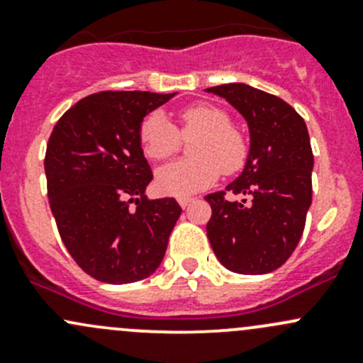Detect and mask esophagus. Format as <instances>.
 <instances>
[{"mask_svg":"<svg viewBox=\"0 0 363 363\" xmlns=\"http://www.w3.org/2000/svg\"><path fill=\"white\" fill-rule=\"evenodd\" d=\"M177 202H179V205H181V207H188V205L193 202V199H191V196H179Z\"/></svg>","mask_w":363,"mask_h":363,"instance_id":"esophagus-1","label":"esophagus"}]
</instances>
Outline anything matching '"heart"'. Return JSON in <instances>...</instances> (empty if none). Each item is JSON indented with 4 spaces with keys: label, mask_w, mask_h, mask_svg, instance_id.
Returning <instances> with one entry per match:
<instances>
[{
    "label": "heart",
    "mask_w": 363,
    "mask_h": 363,
    "mask_svg": "<svg viewBox=\"0 0 363 363\" xmlns=\"http://www.w3.org/2000/svg\"><path fill=\"white\" fill-rule=\"evenodd\" d=\"M181 133L161 111L144 117L138 138L144 155L152 161H163L181 147V137L191 138L189 155L193 158L164 164L156 174L161 191L186 196L214 184L219 172L233 174L244 167L247 142L223 108L208 104H196L179 112Z\"/></svg>",
    "instance_id": "b5f03b06"
}]
</instances>
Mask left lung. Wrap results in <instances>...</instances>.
<instances>
[{
    "instance_id": "8db88e82",
    "label": "left lung",
    "mask_w": 363,
    "mask_h": 363,
    "mask_svg": "<svg viewBox=\"0 0 363 363\" xmlns=\"http://www.w3.org/2000/svg\"><path fill=\"white\" fill-rule=\"evenodd\" d=\"M225 98L250 126V155L225 191L205 196L212 216L207 237L219 262L237 274H269L295 251L313 200L314 156L302 117L291 105L247 84L205 89Z\"/></svg>"
}]
</instances>
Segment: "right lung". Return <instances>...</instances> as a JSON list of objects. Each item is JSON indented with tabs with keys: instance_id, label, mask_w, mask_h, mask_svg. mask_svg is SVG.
I'll return each instance as SVG.
<instances>
[{
	"instance_id": "right-lung-1",
	"label": "right lung",
	"mask_w": 363,
	"mask_h": 363,
	"mask_svg": "<svg viewBox=\"0 0 363 363\" xmlns=\"http://www.w3.org/2000/svg\"><path fill=\"white\" fill-rule=\"evenodd\" d=\"M175 93L104 91L61 116L45 152L47 193L77 265L108 284L142 281L160 267L181 216L175 199L149 200L152 172L138 130ZM138 207L130 208V203Z\"/></svg>"
}]
</instances>
